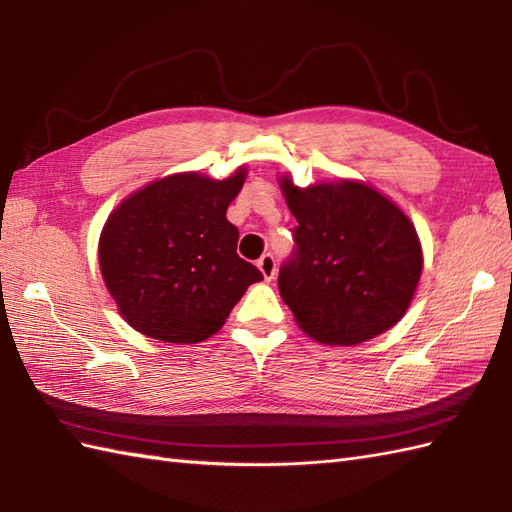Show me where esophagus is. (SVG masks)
Here are the masks:
<instances>
[{
    "instance_id": "obj_1",
    "label": "esophagus",
    "mask_w": 512,
    "mask_h": 512,
    "mask_svg": "<svg viewBox=\"0 0 512 512\" xmlns=\"http://www.w3.org/2000/svg\"><path fill=\"white\" fill-rule=\"evenodd\" d=\"M257 268H259L261 275H264V279H266V281H272V279H275L277 264H275V257H272L270 253H266V255H261V257H259V261H257Z\"/></svg>"
}]
</instances>
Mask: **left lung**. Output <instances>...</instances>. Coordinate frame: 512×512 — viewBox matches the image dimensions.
Masks as SVG:
<instances>
[{
  "mask_svg": "<svg viewBox=\"0 0 512 512\" xmlns=\"http://www.w3.org/2000/svg\"><path fill=\"white\" fill-rule=\"evenodd\" d=\"M299 222L279 294L296 325L327 347H353L395 327L423 270L412 220L373 185L351 178L296 187L279 178Z\"/></svg>",
  "mask_w": 512,
  "mask_h": 512,
  "instance_id": "1",
  "label": "left lung"
}]
</instances>
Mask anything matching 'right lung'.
<instances>
[{
	"label": "right lung",
	"instance_id": "add662e5",
	"mask_svg": "<svg viewBox=\"0 0 512 512\" xmlns=\"http://www.w3.org/2000/svg\"><path fill=\"white\" fill-rule=\"evenodd\" d=\"M178 172L126 196L106 218L98 259L126 323L154 340L194 344L222 329L246 288L264 277L235 253L227 220L246 181Z\"/></svg>",
	"mask_w": 512,
	"mask_h": 512
}]
</instances>
